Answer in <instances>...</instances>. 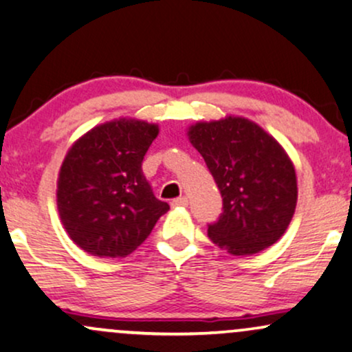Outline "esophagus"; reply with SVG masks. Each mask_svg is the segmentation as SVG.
<instances>
[{
  "instance_id": "obj_1",
  "label": "esophagus",
  "mask_w": 352,
  "mask_h": 352,
  "mask_svg": "<svg viewBox=\"0 0 352 352\" xmlns=\"http://www.w3.org/2000/svg\"><path fill=\"white\" fill-rule=\"evenodd\" d=\"M172 206H188V198L187 197H179L175 198V200H172Z\"/></svg>"
}]
</instances>
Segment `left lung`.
<instances>
[{"mask_svg": "<svg viewBox=\"0 0 352 352\" xmlns=\"http://www.w3.org/2000/svg\"><path fill=\"white\" fill-rule=\"evenodd\" d=\"M190 142L223 197L208 238L232 256H251L280 239L297 206V177L272 135L245 118L197 122Z\"/></svg>", "mask_w": 352, "mask_h": 352, "instance_id": "obj_1", "label": "left lung"}]
</instances>
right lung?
<instances>
[{"label":"right lung","mask_w":352,"mask_h":352,"mask_svg":"<svg viewBox=\"0 0 352 352\" xmlns=\"http://www.w3.org/2000/svg\"><path fill=\"white\" fill-rule=\"evenodd\" d=\"M159 128L120 120L88 131L72 146L57 184L60 219L91 256L126 257L141 245L168 205L155 198L142 160Z\"/></svg>","instance_id":"right-lung-1"}]
</instances>
